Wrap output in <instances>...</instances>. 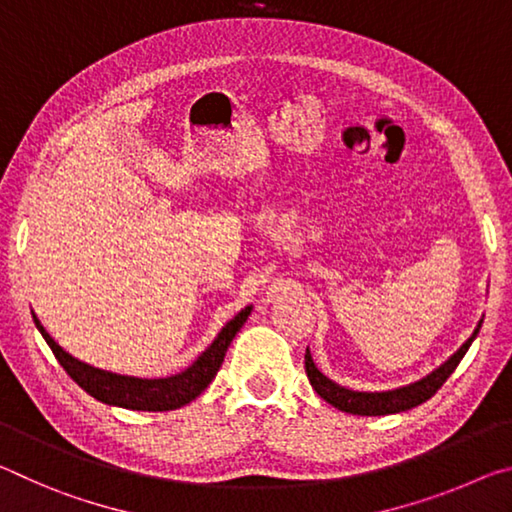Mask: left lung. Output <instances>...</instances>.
Returning a JSON list of instances; mask_svg holds the SVG:
<instances>
[{
  "instance_id": "obj_1",
  "label": "left lung",
  "mask_w": 512,
  "mask_h": 512,
  "mask_svg": "<svg viewBox=\"0 0 512 512\" xmlns=\"http://www.w3.org/2000/svg\"><path fill=\"white\" fill-rule=\"evenodd\" d=\"M483 320L476 324L474 333L463 342V347L454 351L445 363L440 367H435L431 374L422 376L420 381L408 383V385H399V388L392 390H379V392H367V390H351L345 388V385L335 383L329 376L322 374L317 370L315 360L311 356V349H306V374L308 381H311L313 390L320 395L324 401H329L331 406H335L342 413H351V415H367V417H376V415H395V413H404V410H410L415 406L424 404L426 399H431L435 392L442 388L454 370L458 367L460 360L467 354V349L472 347V342L476 335H479Z\"/></svg>"
}]
</instances>
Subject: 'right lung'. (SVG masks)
I'll use <instances>...</instances> for the list:
<instances>
[{
    "label": "right lung",
    "mask_w": 512,
    "mask_h": 512,
    "mask_svg": "<svg viewBox=\"0 0 512 512\" xmlns=\"http://www.w3.org/2000/svg\"><path fill=\"white\" fill-rule=\"evenodd\" d=\"M249 313L251 306L242 308L233 320L226 322L211 345L201 351L195 363L188 365L183 372L163 376V379H140V376L99 370V367H92L88 363H83V360L74 358L72 354H67L52 335L45 331V326L40 324L36 313L31 311L36 329L45 338L49 349L54 351L58 363H61L67 374H70V379L77 381L90 397H95L97 401H102V404L108 406L127 410H149V413L177 410L190 404L192 399H197L201 392L208 388V383L215 379L217 370L222 367L226 349H229L231 340L236 338V333L242 329V324L247 322Z\"/></svg>",
    "instance_id": "obj_1"
}]
</instances>
